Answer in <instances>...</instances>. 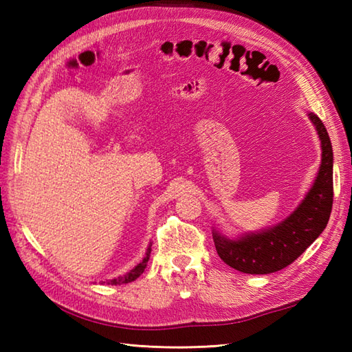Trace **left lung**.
<instances>
[{"mask_svg": "<svg viewBox=\"0 0 352 352\" xmlns=\"http://www.w3.org/2000/svg\"><path fill=\"white\" fill-rule=\"evenodd\" d=\"M316 126L322 160L311 189L289 218L258 233L228 239L213 231V241L222 261L243 274H272L289 266L325 230L333 207V148L324 122L309 113Z\"/></svg>", "mask_w": 352, "mask_h": 352, "instance_id": "8db88e82", "label": "left lung"}]
</instances>
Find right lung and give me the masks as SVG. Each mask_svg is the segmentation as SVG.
<instances>
[{"label": "right lung", "mask_w": 352, "mask_h": 352, "mask_svg": "<svg viewBox=\"0 0 352 352\" xmlns=\"http://www.w3.org/2000/svg\"><path fill=\"white\" fill-rule=\"evenodd\" d=\"M149 254H151V245L148 246V250H146V256L144 257V260L140 261V263L134 267V269H131V271L126 274V275H124V276H118V278H113V280H110V281H107L109 284H124V283H131V281H134L138 278V276L145 271V267H146V263H148V260H149Z\"/></svg>", "instance_id": "obj_1"}]
</instances>
